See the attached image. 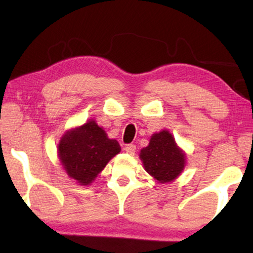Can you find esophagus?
<instances>
[{
  "instance_id": "esophagus-1",
  "label": "esophagus",
  "mask_w": 253,
  "mask_h": 253,
  "mask_svg": "<svg viewBox=\"0 0 253 253\" xmlns=\"http://www.w3.org/2000/svg\"><path fill=\"white\" fill-rule=\"evenodd\" d=\"M135 150H136V145H135V144H128V145H126V148H125V151L129 155H134Z\"/></svg>"
}]
</instances>
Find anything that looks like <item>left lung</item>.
Returning a JSON list of instances; mask_svg holds the SVG:
<instances>
[{
  "label": "left lung",
  "instance_id": "8db88e82",
  "mask_svg": "<svg viewBox=\"0 0 253 253\" xmlns=\"http://www.w3.org/2000/svg\"><path fill=\"white\" fill-rule=\"evenodd\" d=\"M140 158L144 169L159 183L175 180L186 164V155L177 147L169 130L152 135L148 147L141 150Z\"/></svg>",
  "mask_w": 253,
  "mask_h": 253
}]
</instances>
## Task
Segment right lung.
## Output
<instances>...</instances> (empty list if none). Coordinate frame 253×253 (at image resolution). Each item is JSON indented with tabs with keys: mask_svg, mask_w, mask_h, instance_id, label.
I'll return each mask as SVG.
<instances>
[{
	"mask_svg": "<svg viewBox=\"0 0 253 253\" xmlns=\"http://www.w3.org/2000/svg\"><path fill=\"white\" fill-rule=\"evenodd\" d=\"M122 148L105 130L90 120L67 130L58 144V157L67 175L81 186L90 184Z\"/></svg>",
	"mask_w": 253,
	"mask_h": 253,
	"instance_id": "right-lung-1",
	"label": "right lung"
}]
</instances>
